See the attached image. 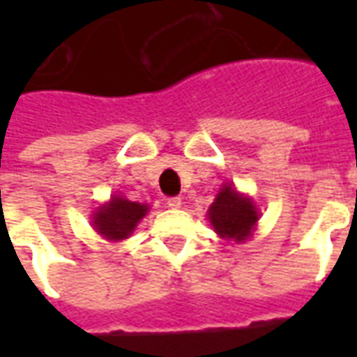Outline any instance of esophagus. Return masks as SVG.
<instances>
[{"mask_svg":"<svg viewBox=\"0 0 357 357\" xmlns=\"http://www.w3.org/2000/svg\"><path fill=\"white\" fill-rule=\"evenodd\" d=\"M166 204H168L170 208H179V206H181V199H179V197H170V199H166Z\"/></svg>","mask_w":357,"mask_h":357,"instance_id":"34e87169","label":"esophagus"}]
</instances>
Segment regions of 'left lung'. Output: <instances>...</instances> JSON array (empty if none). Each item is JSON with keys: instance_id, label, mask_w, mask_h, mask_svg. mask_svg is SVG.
I'll return each mask as SVG.
<instances>
[{"instance_id": "left-lung-1", "label": "left lung", "mask_w": 357, "mask_h": 357, "mask_svg": "<svg viewBox=\"0 0 357 357\" xmlns=\"http://www.w3.org/2000/svg\"><path fill=\"white\" fill-rule=\"evenodd\" d=\"M208 218L222 237L245 241L256 225L258 212L250 199H245L235 189L224 185L210 206Z\"/></svg>"}]
</instances>
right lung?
Returning a JSON list of instances; mask_svg holds the SVG:
<instances>
[{
  "mask_svg": "<svg viewBox=\"0 0 357 357\" xmlns=\"http://www.w3.org/2000/svg\"><path fill=\"white\" fill-rule=\"evenodd\" d=\"M147 204L114 197V199H110L109 204H105L101 206V210L95 212V229L107 239H126L141 218L147 214Z\"/></svg>",
  "mask_w": 357,
  "mask_h": 357,
  "instance_id": "right-lung-1",
  "label": "right lung"
}]
</instances>
